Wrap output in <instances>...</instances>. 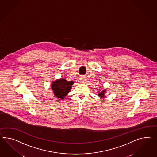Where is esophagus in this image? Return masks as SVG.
Masks as SVG:
<instances>
[{
	"instance_id": "obj_1",
	"label": "esophagus",
	"mask_w": 157,
	"mask_h": 157,
	"mask_svg": "<svg viewBox=\"0 0 157 157\" xmlns=\"http://www.w3.org/2000/svg\"><path fill=\"white\" fill-rule=\"evenodd\" d=\"M81 81L82 82V83H85L86 82V78H85L84 77H82L81 78Z\"/></svg>"
}]
</instances>
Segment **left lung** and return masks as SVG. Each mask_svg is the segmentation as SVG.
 Listing matches in <instances>:
<instances>
[{
	"label": "left lung",
	"instance_id": "left-lung-1",
	"mask_svg": "<svg viewBox=\"0 0 157 157\" xmlns=\"http://www.w3.org/2000/svg\"><path fill=\"white\" fill-rule=\"evenodd\" d=\"M106 89H103L102 90H101V91H98V96L99 97H100L101 98H105V93H106Z\"/></svg>",
	"mask_w": 157,
	"mask_h": 157
}]
</instances>
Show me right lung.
<instances>
[{
    "label": "right lung",
    "mask_w": 157,
    "mask_h": 157,
    "mask_svg": "<svg viewBox=\"0 0 157 157\" xmlns=\"http://www.w3.org/2000/svg\"><path fill=\"white\" fill-rule=\"evenodd\" d=\"M74 84L73 81L67 80L64 78L57 79L51 83V89L54 93V96L57 98L63 100L65 97L70 92L72 85Z\"/></svg>",
    "instance_id": "1"
}]
</instances>
